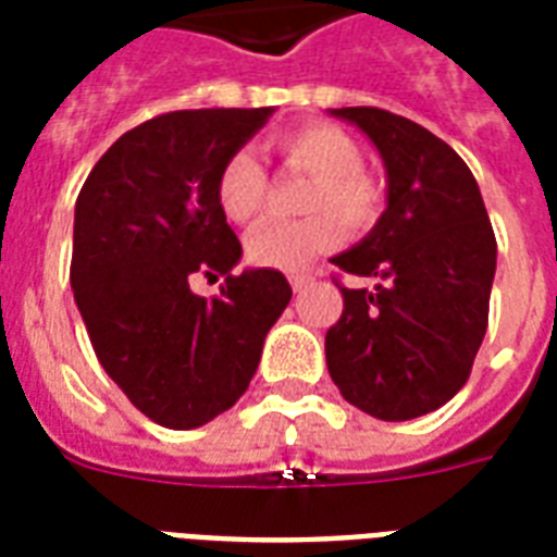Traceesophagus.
Masks as SVG:
<instances>
[{
    "label": "esophagus",
    "mask_w": 557,
    "mask_h": 557,
    "mask_svg": "<svg viewBox=\"0 0 557 557\" xmlns=\"http://www.w3.org/2000/svg\"><path fill=\"white\" fill-rule=\"evenodd\" d=\"M311 282H314V273H294V275H290V287H294L296 294H299V290H306Z\"/></svg>",
    "instance_id": "34e87169"
}]
</instances>
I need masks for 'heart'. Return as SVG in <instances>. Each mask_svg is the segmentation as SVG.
Wrapping results in <instances>:
<instances>
[{"label": "heart", "mask_w": 557, "mask_h": 557, "mask_svg": "<svg viewBox=\"0 0 557 557\" xmlns=\"http://www.w3.org/2000/svg\"><path fill=\"white\" fill-rule=\"evenodd\" d=\"M284 162L314 177L308 186L306 213L299 222H267L251 231L246 251L249 261L267 270L299 273L320 255L344 243V225L350 231L371 228L383 210V193L362 172V148L352 136L332 124H308L287 129L275 139ZM267 198V174L251 150L231 153L216 177V205L234 225L258 219Z\"/></svg>", "instance_id": "b5f03b06"}]
</instances>
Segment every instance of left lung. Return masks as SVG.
Here are the masks:
<instances>
[{"instance_id":"8db88e82","label":"left lung","mask_w":557,"mask_h":557,"mask_svg":"<svg viewBox=\"0 0 557 557\" xmlns=\"http://www.w3.org/2000/svg\"><path fill=\"white\" fill-rule=\"evenodd\" d=\"M383 157L388 207L332 263L376 278L341 287L326 364L347 404L383 421L428 416L460 392L490 318L495 234L460 153L409 117L376 107L329 109Z\"/></svg>"}]
</instances>
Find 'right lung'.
Wrapping results in <instances>:
<instances>
[{
	"label": "right lung",
	"instance_id": "add662e5",
	"mask_svg": "<svg viewBox=\"0 0 557 557\" xmlns=\"http://www.w3.org/2000/svg\"><path fill=\"white\" fill-rule=\"evenodd\" d=\"M270 115L150 117L97 160L76 198L73 299L103 371L162 428H201L237 404L294 294L278 270L231 275L243 246L216 205L219 169ZM193 274L226 284L205 300Z\"/></svg>",
	"mask_w": 557,
	"mask_h": 557
}]
</instances>
